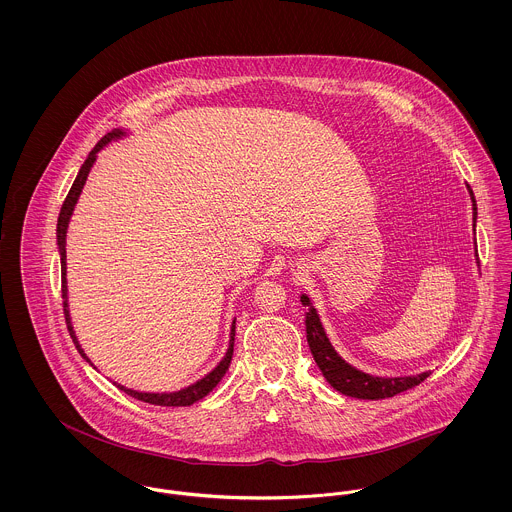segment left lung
<instances>
[{
  "label": "left lung",
  "mask_w": 512,
  "mask_h": 512,
  "mask_svg": "<svg viewBox=\"0 0 512 512\" xmlns=\"http://www.w3.org/2000/svg\"><path fill=\"white\" fill-rule=\"evenodd\" d=\"M470 195H472L473 230H475L477 206H475L472 189H470ZM477 261H479V257H477ZM302 306L308 308L306 333H308V345L314 354L315 364L319 366L323 378L337 392L349 395V397H358V399H386V397H394L401 392H407L429 378V372H423L419 376H407V378H378V376H370V374L356 370L333 351V347L327 341L325 331L319 323V317L315 314L314 308L310 306L308 296H302Z\"/></svg>",
  "instance_id": "1"
}]
</instances>
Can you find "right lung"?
<instances>
[{
    "label": "right lung",
    "instance_id": "add662e5",
    "mask_svg": "<svg viewBox=\"0 0 512 512\" xmlns=\"http://www.w3.org/2000/svg\"><path fill=\"white\" fill-rule=\"evenodd\" d=\"M120 134H122V130H113V132L105 134V136L97 142V146L91 150V154L83 161V165H81V169H79L78 177H76V181H74V185H72L68 197L64 200L62 210H60V216H58L56 237H58L60 261H62V304H64V317H66V325H68V331H70V337H72L74 345L78 347L79 354H81L87 362H89V358L81 351L78 339H76V335H74V327H72V323H70V312H68V300H66V296H68V288H66V230H68V222H70L72 210H74V206H76V202H78L79 193H81V189H83V185H85V179H87V175H89V169H91V165H93V161H95V154H97L105 144H109L113 138H117ZM234 337H236V321H234V325H232L230 349H228V353L224 356V360H222L208 376H204L202 380H198L197 384H193V386H189V388H185V390H181V392H175V394H140V392L126 390V388H122V386H118V388H120L124 394L130 395V397H134V399H138V401L150 403V405H159V407H187V405H193V403H197L198 399H202V397H206V395L210 394V392L218 386V382L224 378L226 370L230 368L232 356H234Z\"/></svg>",
    "mask_w": 512,
    "mask_h": 512
}]
</instances>
